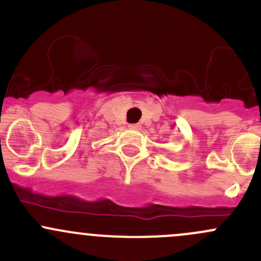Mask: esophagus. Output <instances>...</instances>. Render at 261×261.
I'll list each match as a JSON object with an SVG mask.
<instances>
[{"instance_id":"esophagus-1","label":"esophagus","mask_w":261,"mask_h":261,"mask_svg":"<svg viewBox=\"0 0 261 261\" xmlns=\"http://www.w3.org/2000/svg\"><path fill=\"white\" fill-rule=\"evenodd\" d=\"M128 127L133 128V130H140L141 125L140 123H131V125H128Z\"/></svg>"}]
</instances>
